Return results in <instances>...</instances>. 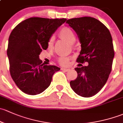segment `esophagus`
I'll use <instances>...</instances> for the list:
<instances>
[{"instance_id": "34e87169", "label": "esophagus", "mask_w": 123, "mask_h": 123, "mask_svg": "<svg viewBox=\"0 0 123 123\" xmlns=\"http://www.w3.org/2000/svg\"><path fill=\"white\" fill-rule=\"evenodd\" d=\"M61 69L63 71H64V72H68V71L70 70V69H66V68H62Z\"/></svg>"}]
</instances>
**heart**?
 Masks as SVG:
<instances>
[{
	"label": "heart",
	"mask_w": 123,
	"mask_h": 123,
	"mask_svg": "<svg viewBox=\"0 0 123 123\" xmlns=\"http://www.w3.org/2000/svg\"><path fill=\"white\" fill-rule=\"evenodd\" d=\"M59 36L62 39L67 41L69 44H72L75 41L76 37L73 31L68 27H64L59 32ZM54 38L51 37L47 42V47L49 49H51L53 47ZM70 58L68 57H61L58 59V63L62 66H68L69 64Z\"/></svg>",
	"instance_id": "1"
}]
</instances>
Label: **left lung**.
Here are the masks:
<instances>
[{
	"label": "left lung",
	"instance_id": "obj_1",
	"mask_svg": "<svg viewBox=\"0 0 123 123\" xmlns=\"http://www.w3.org/2000/svg\"><path fill=\"white\" fill-rule=\"evenodd\" d=\"M78 34L81 51L78 63L88 66L76 68L78 77L70 82L72 89L83 97H91L101 91L111 72L114 50L110 31L103 24L90 16L67 20Z\"/></svg>",
	"mask_w": 123,
	"mask_h": 123
}]
</instances>
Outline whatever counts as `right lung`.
Segmentation results:
<instances>
[{"label": "right lung", "instance_id": "right-lung-1", "mask_svg": "<svg viewBox=\"0 0 123 123\" xmlns=\"http://www.w3.org/2000/svg\"><path fill=\"white\" fill-rule=\"evenodd\" d=\"M66 21V18H30L11 32L7 49L10 73L16 86L25 93H41L50 86L54 73L60 70L55 66L45 65L39 55L47 49L49 38Z\"/></svg>", "mask_w": 123, "mask_h": 123}]
</instances>
